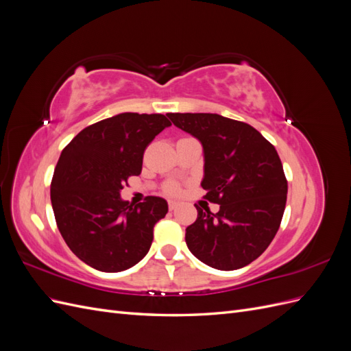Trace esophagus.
<instances>
[{
	"label": "esophagus",
	"instance_id": "esophagus-1",
	"mask_svg": "<svg viewBox=\"0 0 351 351\" xmlns=\"http://www.w3.org/2000/svg\"><path fill=\"white\" fill-rule=\"evenodd\" d=\"M177 206H178L177 202H174V200H169V202H168V209H169V210H174Z\"/></svg>",
	"mask_w": 351,
	"mask_h": 351
}]
</instances>
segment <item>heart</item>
<instances>
[{
  "instance_id": "b5f03b06",
  "label": "heart",
  "mask_w": 351,
  "mask_h": 351,
  "mask_svg": "<svg viewBox=\"0 0 351 351\" xmlns=\"http://www.w3.org/2000/svg\"><path fill=\"white\" fill-rule=\"evenodd\" d=\"M164 192L167 195H178L180 193V186L174 182H169L164 186Z\"/></svg>"
}]
</instances>
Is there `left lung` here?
Instances as JSON below:
<instances>
[{
    "label": "left lung",
    "instance_id": "left-lung-1",
    "mask_svg": "<svg viewBox=\"0 0 351 351\" xmlns=\"http://www.w3.org/2000/svg\"><path fill=\"white\" fill-rule=\"evenodd\" d=\"M176 127L204 146L205 199L218 204L212 214L197 205V219L186 228L195 256L221 271L246 267L267 250L280 228L287 178L275 147L252 125L218 114L171 112Z\"/></svg>",
    "mask_w": 351,
    "mask_h": 351
}]
</instances>
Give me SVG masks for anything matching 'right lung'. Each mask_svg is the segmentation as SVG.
Here are the masks:
<instances>
[{"label": "right lung", "mask_w": 351, "mask_h": 351, "mask_svg": "<svg viewBox=\"0 0 351 351\" xmlns=\"http://www.w3.org/2000/svg\"><path fill=\"white\" fill-rule=\"evenodd\" d=\"M169 125L162 114L123 112L88 125L62 149L51 204L62 239L89 267L120 272L149 252L167 200L147 196L134 205L120 192L141 174L146 146Z\"/></svg>", "instance_id": "obj_1"}]
</instances>
